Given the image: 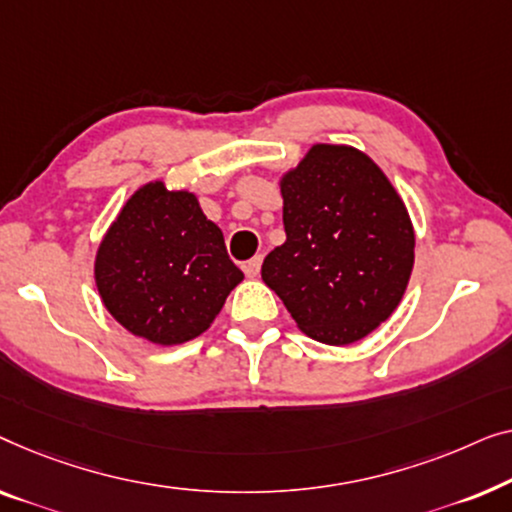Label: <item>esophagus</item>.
I'll use <instances>...</instances> for the list:
<instances>
[{"label":"esophagus","instance_id":"esophagus-1","mask_svg":"<svg viewBox=\"0 0 512 512\" xmlns=\"http://www.w3.org/2000/svg\"><path fill=\"white\" fill-rule=\"evenodd\" d=\"M259 266H262V255L248 259V262L243 264V271H246L248 278H257L259 276Z\"/></svg>","mask_w":512,"mask_h":512}]
</instances>
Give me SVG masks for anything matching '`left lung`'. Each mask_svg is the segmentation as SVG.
<instances>
[{"instance_id":"8db88e82","label":"left lung","mask_w":512,"mask_h":512,"mask_svg":"<svg viewBox=\"0 0 512 512\" xmlns=\"http://www.w3.org/2000/svg\"><path fill=\"white\" fill-rule=\"evenodd\" d=\"M287 239L262 278L315 341L355 343L390 318L415 234L387 176L359 150L318 143L280 183Z\"/></svg>"}]
</instances>
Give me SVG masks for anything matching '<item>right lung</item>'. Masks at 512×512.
<instances>
[{
	"label": "right lung",
	"instance_id": "1",
	"mask_svg": "<svg viewBox=\"0 0 512 512\" xmlns=\"http://www.w3.org/2000/svg\"><path fill=\"white\" fill-rule=\"evenodd\" d=\"M95 280L122 327L153 343L176 345L211 327L243 271L194 194L148 183L104 236Z\"/></svg>",
	"mask_w": 512,
	"mask_h": 512
}]
</instances>
